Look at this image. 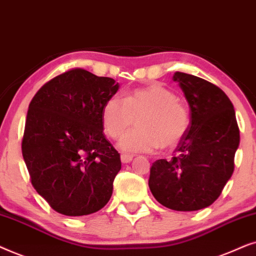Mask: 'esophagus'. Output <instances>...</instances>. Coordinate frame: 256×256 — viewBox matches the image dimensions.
<instances>
[{"label":"esophagus","mask_w":256,"mask_h":256,"mask_svg":"<svg viewBox=\"0 0 256 256\" xmlns=\"http://www.w3.org/2000/svg\"><path fill=\"white\" fill-rule=\"evenodd\" d=\"M120 159H122V164H128L132 159H134V156H128V154H122L120 156Z\"/></svg>","instance_id":"obj_1"}]
</instances>
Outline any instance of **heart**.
Here are the masks:
<instances>
[{
    "instance_id": "1",
    "label": "heart",
    "mask_w": 256,
    "mask_h": 256,
    "mask_svg": "<svg viewBox=\"0 0 256 256\" xmlns=\"http://www.w3.org/2000/svg\"><path fill=\"white\" fill-rule=\"evenodd\" d=\"M137 128L126 132L119 140L122 152L148 153L160 145L172 148L178 144L188 128V111L176 94L160 84L137 88L124 100L112 96L102 111L104 130L117 139L134 124Z\"/></svg>"
}]
</instances>
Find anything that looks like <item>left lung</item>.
<instances>
[{
	"instance_id": "obj_1",
	"label": "left lung",
	"mask_w": 256,
	"mask_h": 256,
	"mask_svg": "<svg viewBox=\"0 0 256 256\" xmlns=\"http://www.w3.org/2000/svg\"><path fill=\"white\" fill-rule=\"evenodd\" d=\"M173 80L190 105V125L173 158L152 164L148 186L162 206L192 212L212 205L230 179L240 131L233 104L220 88L184 72Z\"/></svg>"
}]
</instances>
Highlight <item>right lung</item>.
Returning a JSON list of instances; mask_svg holds the SVG:
<instances>
[{
    "label": "right lung",
    "instance_id": "obj_1",
    "mask_svg": "<svg viewBox=\"0 0 256 256\" xmlns=\"http://www.w3.org/2000/svg\"><path fill=\"white\" fill-rule=\"evenodd\" d=\"M118 88L114 78L74 69L30 102L23 159L32 186L56 212L88 216L110 200L122 162L103 134L102 111Z\"/></svg>",
    "mask_w": 256,
    "mask_h": 256
}]
</instances>
